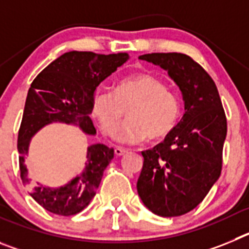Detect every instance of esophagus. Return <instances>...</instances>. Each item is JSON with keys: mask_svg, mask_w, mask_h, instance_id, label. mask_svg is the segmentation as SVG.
Instances as JSON below:
<instances>
[{"mask_svg": "<svg viewBox=\"0 0 249 249\" xmlns=\"http://www.w3.org/2000/svg\"><path fill=\"white\" fill-rule=\"evenodd\" d=\"M124 153H127L126 148H122V147H116V148H114V155L116 156H123Z\"/></svg>", "mask_w": 249, "mask_h": 249, "instance_id": "1", "label": "esophagus"}]
</instances>
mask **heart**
I'll use <instances>...</instances> for the list:
<instances>
[{
    "label": "heart",
    "instance_id": "b5f03b06",
    "mask_svg": "<svg viewBox=\"0 0 249 249\" xmlns=\"http://www.w3.org/2000/svg\"><path fill=\"white\" fill-rule=\"evenodd\" d=\"M124 110L130 120L116 133V140L123 143H137L147 136L160 140L175 128L181 116V101L163 81L149 73L123 78L114 92L102 89L94 92L92 113L106 136L114 135Z\"/></svg>",
    "mask_w": 249,
    "mask_h": 249
}]
</instances>
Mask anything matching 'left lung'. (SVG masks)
Segmentation results:
<instances>
[{
	"instance_id": "1",
	"label": "left lung",
	"mask_w": 249,
	"mask_h": 249,
	"mask_svg": "<svg viewBox=\"0 0 249 249\" xmlns=\"http://www.w3.org/2000/svg\"><path fill=\"white\" fill-rule=\"evenodd\" d=\"M140 59L168 72L182 92L184 114L163 142L142 152L137 192L160 217L192 211L221 176L227 120L214 81L183 53H148Z\"/></svg>"
}]
</instances>
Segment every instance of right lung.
<instances>
[{
  "label": "right lung",
  "instance_id": "add662e5",
  "mask_svg": "<svg viewBox=\"0 0 249 249\" xmlns=\"http://www.w3.org/2000/svg\"><path fill=\"white\" fill-rule=\"evenodd\" d=\"M128 57L127 53L98 54L72 51L51 62L31 83L17 141L19 172L22 182L30 186L32 198L48 212L73 215L85 210L96 195L114 151L105 144H92L87 148L85 169L65 186L57 188L39 183L32 186L25 166L31 138L52 122L74 124L87 135H96L89 117L92 97L98 85Z\"/></svg>",
  "mask_w": 249,
  "mask_h": 249
}]
</instances>
